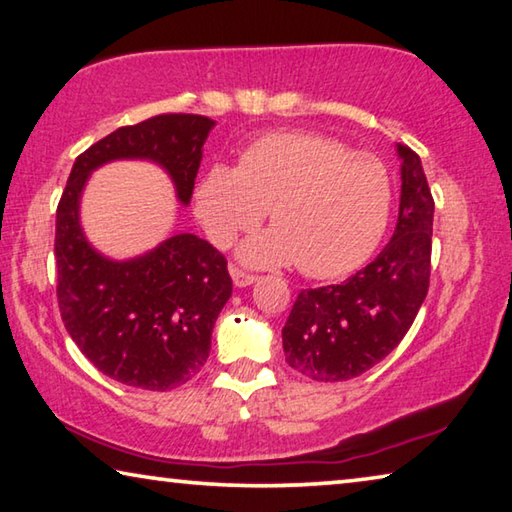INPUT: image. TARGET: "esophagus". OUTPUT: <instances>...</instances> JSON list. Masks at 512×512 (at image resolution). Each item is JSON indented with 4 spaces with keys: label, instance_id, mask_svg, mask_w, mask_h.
<instances>
[{
    "label": "esophagus",
    "instance_id": "esophagus-1",
    "mask_svg": "<svg viewBox=\"0 0 512 512\" xmlns=\"http://www.w3.org/2000/svg\"><path fill=\"white\" fill-rule=\"evenodd\" d=\"M231 279H233V283H236V288H247V285L258 281V276L249 274L245 270H238V267H231Z\"/></svg>",
    "mask_w": 512,
    "mask_h": 512
}]
</instances>
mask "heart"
Instances as JSON below:
<instances>
[{"label": "heart", "instance_id": "b5f03b06", "mask_svg": "<svg viewBox=\"0 0 512 512\" xmlns=\"http://www.w3.org/2000/svg\"><path fill=\"white\" fill-rule=\"evenodd\" d=\"M270 211L274 229L240 247L254 267L288 265L330 279L360 265L384 236L391 179L378 157L351 152L315 132L263 134L240 152L238 166L215 164L195 188V213L215 245Z\"/></svg>", "mask_w": 512, "mask_h": 512}]
</instances>
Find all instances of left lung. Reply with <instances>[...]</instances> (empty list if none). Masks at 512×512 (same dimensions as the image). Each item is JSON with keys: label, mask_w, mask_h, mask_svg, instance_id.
<instances>
[{"label": "left lung", "mask_w": 512, "mask_h": 512, "mask_svg": "<svg viewBox=\"0 0 512 512\" xmlns=\"http://www.w3.org/2000/svg\"><path fill=\"white\" fill-rule=\"evenodd\" d=\"M400 211L378 258L351 279L301 290L283 326L285 362L317 382L357 378L414 324L429 288L434 197L420 157L398 143Z\"/></svg>", "instance_id": "obj_1"}]
</instances>
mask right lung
I'll use <instances>...</instances> for the list:
<instances>
[{
    "mask_svg": "<svg viewBox=\"0 0 512 512\" xmlns=\"http://www.w3.org/2000/svg\"><path fill=\"white\" fill-rule=\"evenodd\" d=\"M213 125L200 114H159L114 130L76 157L58 202L62 321L98 371L134 389H175L202 369L215 319L231 297L227 258L193 233L170 236L130 261L105 258L80 227V195L107 161L148 159L166 170L186 206Z\"/></svg>",
    "mask_w": 512,
    "mask_h": 512,
    "instance_id": "add662e5",
    "label": "right lung"
}]
</instances>
